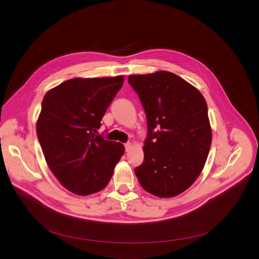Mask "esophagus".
I'll return each instance as SVG.
<instances>
[{
	"label": "esophagus",
	"instance_id": "esophagus-1",
	"mask_svg": "<svg viewBox=\"0 0 259 259\" xmlns=\"http://www.w3.org/2000/svg\"><path fill=\"white\" fill-rule=\"evenodd\" d=\"M131 149H132V143L131 142L125 143V150H126V152H129Z\"/></svg>",
	"mask_w": 259,
	"mask_h": 259
}]
</instances>
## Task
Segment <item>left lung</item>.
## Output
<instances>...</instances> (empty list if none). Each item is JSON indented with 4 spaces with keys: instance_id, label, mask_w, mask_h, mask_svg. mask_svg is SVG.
<instances>
[{
    "instance_id": "1",
    "label": "left lung",
    "mask_w": 259,
    "mask_h": 259,
    "mask_svg": "<svg viewBox=\"0 0 259 259\" xmlns=\"http://www.w3.org/2000/svg\"><path fill=\"white\" fill-rule=\"evenodd\" d=\"M128 82L147 120L144 161L135 168L136 177L156 197L178 196L199 177L210 151L206 100L196 87L166 70L131 75Z\"/></svg>"
}]
</instances>
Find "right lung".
<instances>
[{
	"mask_svg": "<svg viewBox=\"0 0 259 259\" xmlns=\"http://www.w3.org/2000/svg\"><path fill=\"white\" fill-rule=\"evenodd\" d=\"M123 76L73 78L49 90L36 121L45 160L61 186L88 196L104 189L125 147L96 135Z\"/></svg>",
	"mask_w": 259,
	"mask_h": 259,
	"instance_id": "right-lung-1",
	"label": "right lung"
}]
</instances>
